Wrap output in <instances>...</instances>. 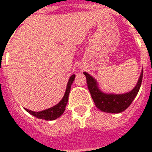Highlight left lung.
Returning a JSON list of instances; mask_svg holds the SVG:
<instances>
[{
    "label": "left lung",
    "mask_w": 152,
    "mask_h": 152,
    "mask_svg": "<svg viewBox=\"0 0 152 152\" xmlns=\"http://www.w3.org/2000/svg\"><path fill=\"white\" fill-rule=\"evenodd\" d=\"M83 73L86 78L87 86L95 105L100 111L108 113H119L127 109L132 103L139 91L143 79L142 70L136 86L131 91L125 93H112L103 92L99 88L96 79L91 76L88 72H84Z\"/></svg>",
    "instance_id": "8db88e82"
}]
</instances>
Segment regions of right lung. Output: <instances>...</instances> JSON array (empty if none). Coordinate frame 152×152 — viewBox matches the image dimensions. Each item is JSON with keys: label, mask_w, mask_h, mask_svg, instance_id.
Returning <instances> with one entry per match:
<instances>
[{"label": "right lung", "mask_w": 152, "mask_h": 152, "mask_svg": "<svg viewBox=\"0 0 152 152\" xmlns=\"http://www.w3.org/2000/svg\"><path fill=\"white\" fill-rule=\"evenodd\" d=\"M74 79H75V74H72L69 78V80L67 82V86H66V92H65L63 98L61 99V100L57 104L53 105V107H50L48 109L39 111V112H34V111L28 110L26 108H25V110L31 115H33L38 118H40V119L54 120V119L60 118L66 110V104L68 102V97H69V93H70L71 91V86L74 80Z\"/></svg>", "instance_id": "obj_1"}]
</instances>
